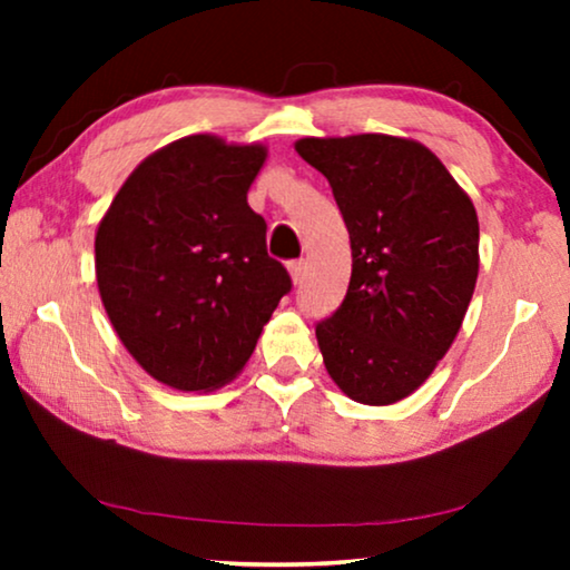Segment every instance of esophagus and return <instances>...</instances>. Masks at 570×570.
<instances>
[{"label": "esophagus", "mask_w": 570, "mask_h": 570, "mask_svg": "<svg viewBox=\"0 0 570 570\" xmlns=\"http://www.w3.org/2000/svg\"><path fill=\"white\" fill-rule=\"evenodd\" d=\"M287 269H291L293 283H295V285H301V283H303V272H306V262H303V259H298V262H291V264H287Z\"/></svg>", "instance_id": "esophagus-1"}]
</instances>
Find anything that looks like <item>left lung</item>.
<instances>
[{
  "mask_svg": "<svg viewBox=\"0 0 570 570\" xmlns=\"http://www.w3.org/2000/svg\"><path fill=\"white\" fill-rule=\"evenodd\" d=\"M326 176L353 248L342 306L316 324L334 384L361 404L410 396L449 353L480 269L472 199L415 139L303 137Z\"/></svg>",
  "mask_w": 570,
  "mask_h": 570,
  "instance_id": "left-lung-1",
  "label": "left lung"
}]
</instances>
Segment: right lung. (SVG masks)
Masks as SVG:
<instances>
[{
    "label": "right lung",
    "mask_w": 570,
    "mask_h": 570,
    "mask_svg": "<svg viewBox=\"0 0 570 570\" xmlns=\"http://www.w3.org/2000/svg\"><path fill=\"white\" fill-rule=\"evenodd\" d=\"M264 160L262 145L176 139L131 170L98 225L100 301L160 384H228L291 293V275L267 254V223L246 202Z\"/></svg>",
    "instance_id": "1"
}]
</instances>
